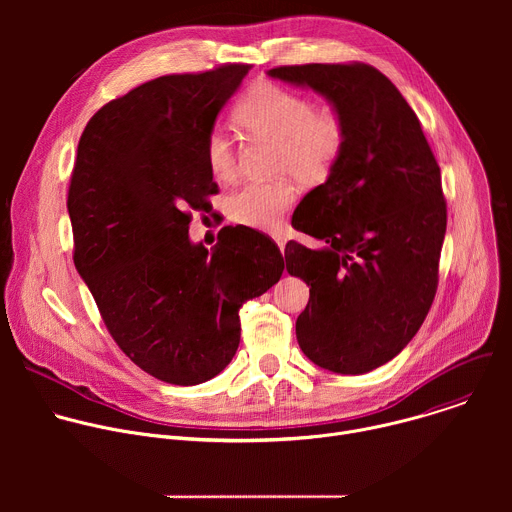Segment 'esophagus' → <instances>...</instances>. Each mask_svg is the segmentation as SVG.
<instances>
[{
	"instance_id": "esophagus-1",
	"label": "esophagus",
	"mask_w": 512,
	"mask_h": 512,
	"mask_svg": "<svg viewBox=\"0 0 512 512\" xmlns=\"http://www.w3.org/2000/svg\"><path fill=\"white\" fill-rule=\"evenodd\" d=\"M273 241L277 243L279 251L283 253V251H285V243H287V237H285V233H273Z\"/></svg>"
}]
</instances>
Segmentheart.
I'll use <instances>...</instances> for the list:
<instances>
[{"mask_svg":"<svg viewBox=\"0 0 512 512\" xmlns=\"http://www.w3.org/2000/svg\"><path fill=\"white\" fill-rule=\"evenodd\" d=\"M233 119L247 135L275 141V170L291 174L302 184L324 182L346 145V121L336 107L314 105L310 97L275 83L253 85L235 105ZM204 158L214 178H235L237 152L231 137L221 129L206 135ZM296 196L289 178L249 182L227 198V212L239 225L275 231Z\"/></svg>","mask_w":512,"mask_h":512,"instance_id":"b5f03b06","label":"heart"}]
</instances>
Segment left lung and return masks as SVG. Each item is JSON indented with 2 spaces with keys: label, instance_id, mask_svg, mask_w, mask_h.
<instances>
[{
  "label": "left lung",
  "instance_id": "left-lung-1",
  "mask_svg": "<svg viewBox=\"0 0 512 512\" xmlns=\"http://www.w3.org/2000/svg\"><path fill=\"white\" fill-rule=\"evenodd\" d=\"M269 77L314 89L344 115L338 164L291 218L322 247L289 241L285 265L310 285L296 322L304 354L338 375L369 373L409 344L433 304L448 225L440 166L375 66H275Z\"/></svg>",
  "mask_w": 512,
  "mask_h": 512
}]
</instances>
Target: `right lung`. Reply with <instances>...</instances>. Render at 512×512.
<instances>
[{
    "instance_id": "add662e5",
    "label": "right lung",
    "mask_w": 512,
    "mask_h": 512,
    "mask_svg": "<svg viewBox=\"0 0 512 512\" xmlns=\"http://www.w3.org/2000/svg\"><path fill=\"white\" fill-rule=\"evenodd\" d=\"M249 64L166 75L103 105L87 123L68 186L75 267L117 346L148 375L204 383L233 360L239 308L279 281L283 257L249 227L208 249L192 212L218 192L204 141Z\"/></svg>"
}]
</instances>
